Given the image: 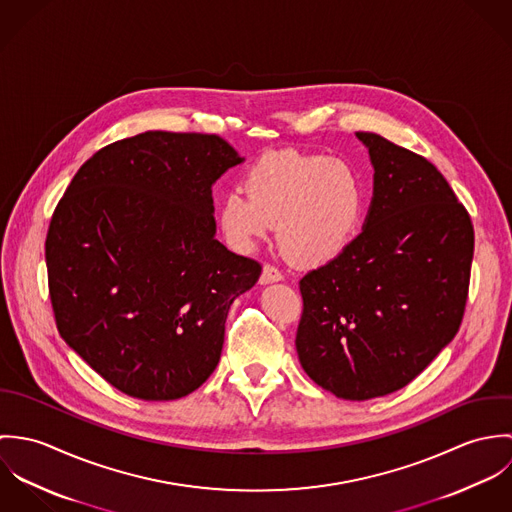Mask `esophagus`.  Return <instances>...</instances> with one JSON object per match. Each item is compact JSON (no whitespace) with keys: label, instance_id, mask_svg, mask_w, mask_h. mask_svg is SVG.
<instances>
[{"label":"esophagus","instance_id":"1","mask_svg":"<svg viewBox=\"0 0 512 512\" xmlns=\"http://www.w3.org/2000/svg\"><path fill=\"white\" fill-rule=\"evenodd\" d=\"M280 280H284V274L280 272V268H276L274 264H266L264 270H262L260 282L262 284H272V282H280Z\"/></svg>","mask_w":512,"mask_h":512}]
</instances>
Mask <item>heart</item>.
Masks as SVG:
<instances>
[{
	"instance_id": "b5f03b06",
	"label": "heart",
	"mask_w": 512,
	"mask_h": 512,
	"mask_svg": "<svg viewBox=\"0 0 512 512\" xmlns=\"http://www.w3.org/2000/svg\"><path fill=\"white\" fill-rule=\"evenodd\" d=\"M365 189L355 169L329 155L278 151L262 157L219 203L226 242L242 252L266 240L278 222L282 250L297 264L337 258L357 236Z\"/></svg>"
}]
</instances>
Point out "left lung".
Returning <instances> with one entry per match:
<instances>
[{
    "label": "left lung",
    "instance_id": "8db88e82",
    "mask_svg": "<svg viewBox=\"0 0 512 512\" xmlns=\"http://www.w3.org/2000/svg\"><path fill=\"white\" fill-rule=\"evenodd\" d=\"M374 165L363 232L299 280L295 349L307 376L345 400L412 382L459 331L475 234L426 157L357 132Z\"/></svg>",
    "mask_w": 512,
    "mask_h": 512
}]
</instances>
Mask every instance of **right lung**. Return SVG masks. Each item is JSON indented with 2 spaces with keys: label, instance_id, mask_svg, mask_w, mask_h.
<instances>
[{
  "label": "right lung",
  "instance_id": "right-lung-1",
  "mask_svg": "<svg viewBox=\"0 0 512 512\" xmlns=\"http://www.w3.org/2000/svg\"><path fill=\"white\" fill-rule=\"evenodd\" d=\"M238 163L217 134H138L84 161L53 213L57 329L132 398L197 390L219 365L232 301L260 278V262L215 238L211 187Z\"/></svg>",
  "mask_w": 512,
  "mask_h": 512
}]
</instances>
